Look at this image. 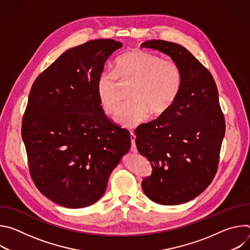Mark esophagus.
<instances>
[{
  "mask_svg": "<svg viewBox=\"0 0 250 250\" xmlns=\"http://www.w3.org/2000/svg\"><path fill=\"white\" fill-rule=\"evenodd\" d=\"M135 134L133 132H130V139H131V152L132 153H136L137 152V148H136V146H135Z\"/></svg>",
  "mask_w": 250,
  "mask_h": 250,
  "instance_id": "obj_1",
  "label": "esophagus"
}]
</instances>
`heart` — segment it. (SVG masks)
<instances>
[{
  "instance_id": "heart-1",
  "label": "heart",
  "mask_w": 250,
  "mask_h": 250,
  "mask_svg": "<svg viewBox=\"0 0 250 250\" xmlns=\"http://www.w3.org/2000/svg\"><path fill=\"white\" fill-rule=\"evenodd\" d=\"M132 84L129 101L121 105L116 122L132 128L145 123L151 113L161 116L176 102L183 84V73L177 62L157 54L131 49L118 58L116 72L104 70L96 82V92L103 110L114 115L120 104L119 82Z\"/></svg>"
}]
</instances>
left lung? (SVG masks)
<instances>
[{"label":"left lung","mask_w":250,"mask_h":250,"mask_svg":"<svg viewBox=\"0 0 250 250\" xmlns=\"http://www.w3.org/2000/svg\"><path fill=\"white\" fill-rule=\"evenodd\" d=\"M141 46L168 55L183 73L174 104L135 130L137 150L152 166L142 190L157 204L180 205L203 193L217 173L226 132L219 92L209 71L182 45L153 40Z\"/></svg>","instance_id":"obj_1"}]
</instances>
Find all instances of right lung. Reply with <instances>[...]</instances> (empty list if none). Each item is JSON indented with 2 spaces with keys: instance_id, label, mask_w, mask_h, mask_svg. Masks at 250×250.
<instances>
[{
  "instance_id": "right-lung-1",
  "label": "right lung",
  "mask_w": 250,
  "mask_h": 250,
  "mask_svg": "<svg viewBox=\"0 0 250 250\" xmlns=\"http://www.w3.org/2000/svg\"><path fill=\"white\" fill-rule=\"evenodd\" d=\"M122 46L98 40L70 48L31 87L21 125L30 175L62 207L81 208L100 200L130 149V133L105 117L96 92L105 61Z\"/></svg>"
}]
</instances>
